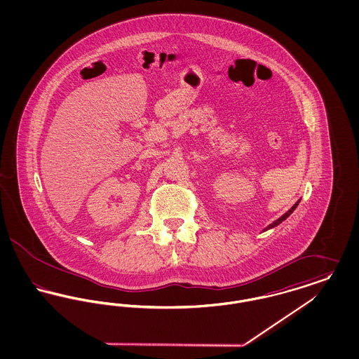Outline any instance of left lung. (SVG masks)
<instances>
[{"label": "left lung", "instance_id": "obj_1", "mask_svg": "<svg viewBox=\"0 0 359 359\" xmlns=\"http://www.w3.org/2000/svg\"><path fill=\"white\" fill-rule=\"evenodd\" d=\"M299 202H300V201H299ZM299 202H297V203H294V205H293V207H292L290 210H288V212H285V214H284V215H283L281 218H278V219H277V221H274V222L272 223V224H269V226H268V227H266L265 230H268V229H272V227H274V226L280 224V223L283 222V221H285V219H287V218L290 217V214H292V212L294 211V208L297 207V205H299Z\"/></svg>", "mask_w": 359, "mask_h": 359}]
</instances>
